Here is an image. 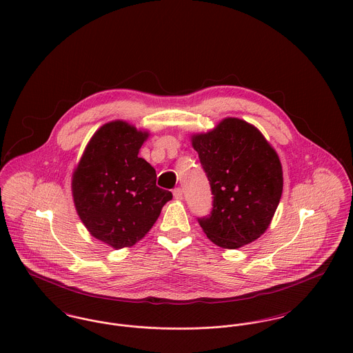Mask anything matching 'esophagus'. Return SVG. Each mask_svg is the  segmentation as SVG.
I'll return each mask as SVG.
<instances>
[{"label": "esophagus", "mask_w": 353, "mask_h": 353, "mask_svg": "<svg viewBox=\"0 0 353 353\" xmlns=\"http://www.w3.org/2000/svg\"><path fill=\"white\" fill-rule=\"evenodd\" d=\"M172 194H174V197H175L176 200H182V199H183V193H182V189H179V188L174 189Z\"/></svg>", "instance_id": "esophagus-1"}]
</instances>
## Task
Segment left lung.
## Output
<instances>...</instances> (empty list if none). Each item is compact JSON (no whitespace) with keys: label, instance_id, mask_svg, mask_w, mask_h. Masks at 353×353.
I'll use <instances>...</instances> for the list:
<instances>
[{"label":"left lung","instance_id":"8db88e82","mask_svg":"<svg viewBox=\"0 0 353 353\" xmlns=\"http://www.w3.org/2000/svg\"><path fill=\"white\" fill-rule=\"evenodd\" d=\"M213 194L202 231L219 248L239 249L270 225L283 193L277 152L252 123L224 118L214 129L192 136Z\"/></svg>","mask_w":353,"mask_h":353}]
</instances>
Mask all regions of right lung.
<instances>
[{"label":"right lung","mask_w":353,"mask_h":353,"mask_svg":"<svg viewBox=\"0 0 353 353\" xmlns=\"http://www.w3.org/2000/svg\"><path fill=\"white\" fill-rule=\"evenodd\" d=\"M150 133L111 121L91 137L72 175V196L88 232L119 250L141 241L172 199L139 152Z\"/></svg>","instance_id":"obj_1"}]
</instances>
